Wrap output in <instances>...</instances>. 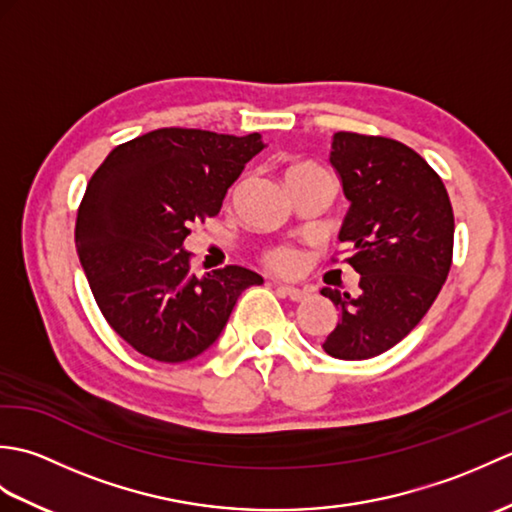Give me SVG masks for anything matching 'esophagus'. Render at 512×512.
I'll return each instance as SVG.
<instances>
[{"instance_id":"esophagus-1","label":"esophagus","mask_w":512,"mask_h":512,"mask_svg":"<svg viewBox=\"0 0 512 512\" xmlns=\"http://www.w3.org/2000/svg\"><path fill=\"white\" fill-rule=\"evenodd\" d=\"M277 290H279V295L288 297L290 301H303L310 295L306 288H295V286H277Z\"/></svg>"}]
</instances>
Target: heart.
I'll return each mask as SVG.
<instances>
[{
	"label": "heart",
	"mask_w": 512,
	"mask_h": 512,
	"mask_svg": "<svg viewBox=\"0 0 512 512\" xmlns=\"http://www.w3.org/2000/svg\"><path fill=\"white\" fill-rule=\"evenodd\" d=\"M310 171H323V169H319L317 165H310V162H297V165L290 167L288 178L290 176H301V173H310ZM266 262L277 270H286V273H290V270L299 268L301 257H299L295 248H275L266 255Z\"/></svg>",
	"instance_id": "1"
}]
</instances>
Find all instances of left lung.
<instances>
[{
  "instance_id": "8db88e82",
  "label": "left lung",
  "mask_w": 512,
  "mask_h": 512,
  "mask_svg": "<svg viewBox=\"0 0 512 512\" xmlns=\"http://www.w3.org/2000/svg\"><path fill=\"white\" fill-rule=\"evenodd\" d=\"M330 162L350 200L339 239L361 292L321 290L339 308L323 350L365 361L405 339L436 301L451 270L453 209L438 173L398 140L336 132Z\"/></svg>"
}]
</instances>
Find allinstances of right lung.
Listing matches in <instances>:
<instances>
[{
	"label": "right lung",
	"mask_w": 512,
	"mask_h": 512,
	"mask_svg": "<svg viewBox=\"0 0 512 512\" xmlns=\"http://www.w3.org/2000/svg\"><path fill=\"white\" fill-rule=\"evenodd\" d=\"M266 145L162 127L118 145L94 171L76 215V253L105 321L160 363H182L217 341L239 295L262 277L226 266L191 273L184 239L220 213L231 184Z\"/></svg>",
	"instance_id": "1"
}]
</instances>
